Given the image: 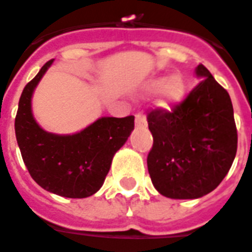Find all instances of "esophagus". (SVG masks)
<instances>
[{"label":"esophagus","instance_id":"esophagus-1","mask_svg":"<svg viewBox=\"0 0 252 252\" xmlns=\"http://www.w3.org/2000/svg\"><path fill=\"white\" fill-rule=\"evenodd\" d=\"M147 126V119L143 113H136V126Z\"/></svg>","mask_w":252,"mask_h":252}]
</instances>
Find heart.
<instances>
[{
    "label": "heart",
    "instance_id": "heart-1",
    "mask_svg": "<svg viewBox=\"0 0 252 252\" xmlns=\"http://www.w3.org/2000/svg\"><path fill=\"white\" fill-rule=\"evenodd\" d=\"M186 90L188 86L181 75H173L168 80L166 78L152 79L144 84L143 88L147 95H155L161 91L160 105L168 109L176 107L185 99Z\"/></svg>",
    "mask_w": 252,
    "mask_h": 252
}]
</instances>
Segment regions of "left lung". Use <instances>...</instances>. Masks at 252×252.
<instances>
[{
  "mask_svg": "<svg viewBox=\"0 0 252 252\" xmlns=\"http://www.w3.org/2000/svg\"><path fill=\"white\" fill-rule=\"evenodd\" d=\"M201 78L186 99L173 107L148 113L153 147L148 172L160 194L194 199L220 185L237 155L238 133L228 92L210 71L198 64Z\"/></svg>",
  "mask_w": 252,
  "mask_h": 252,
  "instance_id": "8db88e82",
  "label": "left lung"
}]
</instances>
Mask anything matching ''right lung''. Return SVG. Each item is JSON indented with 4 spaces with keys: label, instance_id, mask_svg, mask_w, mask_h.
<instances>
[{
    "label": "right lung",
    "instance_id": "1",
    "mask_svg": "<svg viewBox=\"0 0 252 252\" xmlns=\"http://www.w3.org/2000/svg\"><path fill=\"white\" fill-rule=\"evenodd\" d=\"M53 59L25 86L15 116V137L30 176L38 185L67 198H86L100 189L115 153L134 128V116L100 118L74 134H55L38 126L32 112L34 88Z\"/></svg>",
    "mask_w": 252,
    "mask_h": 252
}]
</instances>
